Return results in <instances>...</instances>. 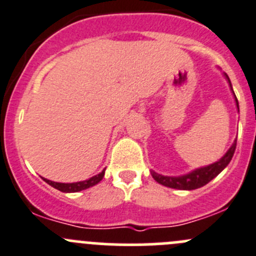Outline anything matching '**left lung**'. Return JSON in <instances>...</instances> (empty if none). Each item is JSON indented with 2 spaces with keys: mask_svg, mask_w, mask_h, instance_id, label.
<instances>
[{
  "mask_svg": "<svg viewBox=\"0 0 256 256\" xmlns=\"http://www.w3.org/2000/svg\"><path fill=\"white\" fill-rule=\"evenodd\" d=\"M225 78L229 82L230 90H232V95H234L235 104H236L238 112H239V102H238V98L235 96L234 90H232V82H230V78L224 72ZM235 148H236V138L234 140L232 145L230 146L229 150L224 154L220 160L215 161V162L210 164V165L202 166V168H198L195 170L190 171L188 174H184V175L178 176H168L162 175V174H158L156 171L151 170V175H152L154 180L158 181V184L164 186H168L171 188H178V190H195V188H199L202 186L206 185L208 182L212 180L214 178H216L228 165L232 161V156H234Z\"/></svg>",
  "mask_w": 256,
  "mask_h": 256,
  "instance_id": "8db88e82",
  "label": "left lung"
}]
</instances>
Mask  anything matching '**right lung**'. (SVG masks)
Segmentation results:
<instances>
[{
    "label": "right lung",
    "instance_id": "obj_1",
    "mask_svg": "<svg viewBox=\"0 0 256 256\" xmlns=\"http://www.w3.org/2000/svg\"><path fill=\"white\" fill-rule=\"evenodd\" d=\"M104 175H105V168L101 171L100 174L98 175L92 176V178H88V180H84V181H78V182H56V181H51V180H47V178H44V181H46L48 185H51L52 188H57V190L62 191V192H78V191L81 190H86V188H91V186L96 185V184L100 182L102 180Z\"/></svg>",
    "mask_w": 256,
    "mask_h": 256
}]
</instances>
